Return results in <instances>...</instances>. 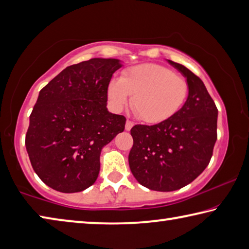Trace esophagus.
<instances>
[{"instance_id":"34e87169","label":"esophagus","mask_w":249,"mask_h":249,"mask_svg":"<svg viewBox=\"0 0 249 249\" xmlns=\"http://www.w3.org/2000/svg\"><path fill=\"white\" fill-rule=\"evenodd\" d=\"M133 126H134V123L132 121H129V120L126 121V124H125V129L126 130H130V128H132Z\"/></svg>"}]
</instances>
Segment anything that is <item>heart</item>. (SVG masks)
<instances>
[{"mask_svg":"<svg viewBox=\"0 0 249 249\" xmlns=\"http://www.w3.org/2000/svg\"><path fill=\"white\" fill-rule=\"evenodd\" d=\"M189 84L183 77L167 67L147 64L125 70L121 79H113L107 87V98L122 108L133 95L130 107L142 121L160 123L175 115L184 104Z\"/></svg>","mask_w":249,"mask_h":249,"instance_id":"1","label":"heart"}]
</instances>
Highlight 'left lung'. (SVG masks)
I'll return each mask as SVG.
<instances>
[{
  "instance_id": "1",
  "label": "left lung",
  "mask_w": 249,
  "mask_h": 249,
  "mask_svg": "<svg viewBox=\"0 0 249 249\" xmlns=\"http://www.w3.org/2000/svg\"><path fill=\"white\" fill-rule=\"evenodd\" d=\"M168 61L187 78L188 99L166 121L133 126L128 155L138 182L163 192L178 190L199 177L212 158L217 138V108L204 83L184 66Z\"/></svg>"
}]
</instances>
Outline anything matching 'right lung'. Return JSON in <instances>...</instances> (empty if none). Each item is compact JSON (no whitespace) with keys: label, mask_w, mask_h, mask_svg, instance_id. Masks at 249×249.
Masks as SVG:
<instances>
[{"label":"right lung","mask_w":249,"mask_h":249,"mask_svg":"<svg viewBox=\"0 0 249 249\" xmlns=\"http://www.w3.org/2000/svg\"><path fill=\"white\" fill-rule=\"evenodd\" d=\"M122 65L93 58L67 67L40 90L29 116L25 146L32 167L53 190H86L100 172V155L125 128L107 108V87Z\"/></svg>","instance_id":"1"}]
</instances>
